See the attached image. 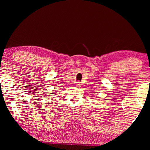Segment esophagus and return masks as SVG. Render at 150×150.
Wrapping results in <instances>:
<instances>
[{
  "mask_svg": "<svg viewBox=\"0 0 150 150\" xmlns=\"http://www.w3.org/2000/svg\"><path fill=\"white\" fill-rule=\"evenodd\" d=\"M75 85L76 86V87H80V86H81V83H80V82H76V84H75Z\"/></svg>",
  "mask_w": 150,
  "mask_h": 150,
  "instance_id": "esophagus-1",
  "label": "esophagus"
}]
</instances>
